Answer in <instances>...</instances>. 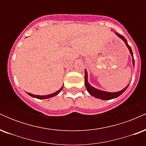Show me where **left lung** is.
Listing matches in <instances>:
<instances>
[{
	"instance_id": "obj_1",
	"label": "left lung",
	"mask_w": 146,
	"mask_h": 146,
	"mask_svg": "<svg viewBox=\"0 0 146 146\" xmlns=\"http://www.w3.org/2000/svg\"><path fill=\"white\" fill-rule=\"evenodd\" d=\"M116 35L118 37H119L122 40L124 41L125 45L127 46V47L128 48L129 51H130V54H131L132 58V64L133 66H135V60H134V57H133V53H132L131 47L129 46L128 44V42H127L126 39L121 35H120L119 33L115 32ZM84 80H85V86H86L87 91L89 93V94L92 96L95 97V98H98V99H101L102 100H112V99L116 98L117 97H119V95H121L123 92L125 91V90L127 89L129 84L125 88H123V90H120V91L118 92H115V93H110V92H106V91H104V90H101L97 89V88H94L92 86H90V84L88 82V73H87L86 70H85V77H84Z\"/></svg>"
}]
</instances>
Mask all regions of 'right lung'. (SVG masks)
Wrapping results in <instances>:
<instances>
[{"mask_svg": "<svg viewBox=\"0 0 146 146\" xmlns=\"http://www.w3.org/2000/svg\"><path fill=\"white\" fill-rule=\"evenodd\" d=\"M63 86L61 87V88L59 90H58V91L55 92V93H52V94H49V95H33V94H31V93H27L28 95H30V96H31L32 98H37V99H40V100H44V99H48V98H51L52 97H54L56 96L58 94V93H60V91H61L62 89Z\"/></svg>", "mask_w": 146, "mask_h": 146, "instance_id": "add662e5", "label": "right lung"}]
</instances>
